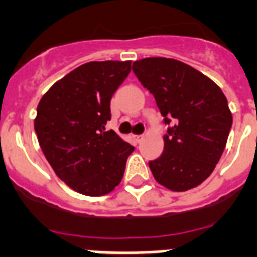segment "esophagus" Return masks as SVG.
I'll return each mask as SVG.
<instances>
[{
  "label": "esophagus",
  "mask_w": 257,
  "mask_h": 257,
  "mask_svg": "<svg viewBox=\"0 0 257 257\" xmlns=\"http://www.w3.org/2000/svg\"><path fill=\"white\" fill-rule=\"evenodd\" d=\"M135 140L137 143H142L144 140V135H137V136H135Z\"/></svg>",
  "instance_id": "1"
}]
</instances>
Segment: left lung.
Masks as SVG:
<instances>
[{"instance_id":"obj_1","label":"left lung","mask_w":257,"mask_h":257,"mask_svg":"<svg viewBox=\"0 0 257 257\" xmlns=\"http://www.w3.org/2000/svg\"><path fill=\"white\" fill-rule=\"evenodd\" d=\"M132 68L168 125L163 154L150 162L155 179L172 191L197 187L226 146L232 128L226 97L202 72L175 59L146 58Z\"/></svg>"}]
</instances>
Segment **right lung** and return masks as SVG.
Instances as JSON below:
<instances>
[{
    "label": "right lung",
    "instance_id": "1",
    "mask_svg": "<svg viewBox=\"0 0 257 257\" xmlns=\"http://www.w3.org/2000/svg\"><path fill=\"white\" fill-rule=\"evenodd\" d=\"M132 62L82 64L58 81L37 105L35 131L44 156L67 186L89 197L110 193L124 175L129 143L105 131L110 99Z\"/></svg>",
    "mask_w": 257,
    "mask_h": 257
}]
</instances>
